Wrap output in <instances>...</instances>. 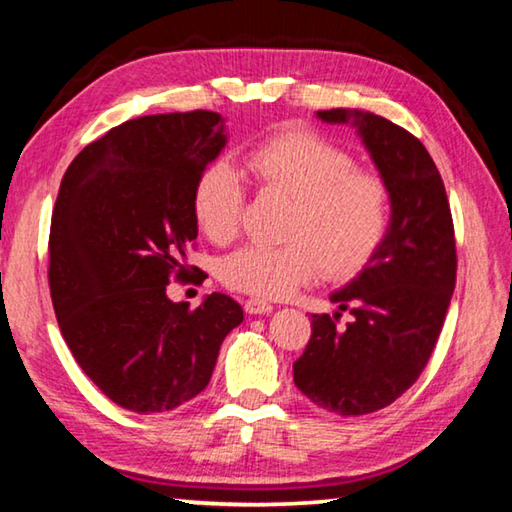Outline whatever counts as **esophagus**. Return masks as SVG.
<instances>
[{"mask_svg": "<svg viewBox=\"0 0 512 512\" xmlns=\"http://www.w3.org/2000/svg\"><path fill=\"white\" fill-rule=\"evenodd\" d=\"M244 309H246V314H250V316H262V314H271L273 305H271V302H266V300L250 298V300H246Z\"/></svg>", "mask_w": 512, "mask_h": 512, "instance_id": "obj_1", "label": "esophagus"}]
</instances>
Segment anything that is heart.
<instances>
[{
    "mask_svg": "<svg viewBox=\"0 0 512 512\" xmlns=\"http://www.w3.org/2000/svg\"><path fill=\"white\" fill-rule=\"evenodd\" d=\"M246 169L264 192L291 198L280 246H246L219 262L225 287L257 298H284L318 271L350 277L370 262L391 219V194L377 173L354 169V158L305 128H287L246 153ZM244 185L225 162L196 180L198 230L228 244L239 228Z\"/></svg>",
    "mask_w": 512,
    "mask_h": 512,
    "instance_id": "obj_1",
    "label": "heart"
}]
</instances>
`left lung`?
<instances>
[{"mask_svg": "<svg viewBox=\"0 0 512 512\" xmlns=\"http://www.w3.org/2000/svg\"><path fill=\"white\" fill-rule=\"evenodd\" d=\"M361 137L391 194V221L370 262L329 293L353 320L311 316L293 381L320 409L366 415L395 402L427 366L456 284V244L443 178L418 137L366 110H318ZM338 311L334 317H338Z\"/></svg>", "mask_w": 512, "mask_h": 512, "instance_id": "8db88e82", "label": "left lung"}]
</instances>
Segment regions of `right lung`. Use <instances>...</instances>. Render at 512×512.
<instances>
[{"label": "right lung", "instance_id": "1", "mask_svg": "<svg viewBox=\"0 0 512 512\" xmlns=\"http://www.w3.org/2000/svg\"><path fill=\"white\" fill-rule=\"evenodd\" d=\"M225 144L219 112L137 117L85 146L60 183L51 300L76 363L121 409L164 413L194 400L244 320L223 293L194 311L167 296L198 235L196 180Z\"/></svg>", "mask_w": 512, "mask_h": 512}]
</instances>
